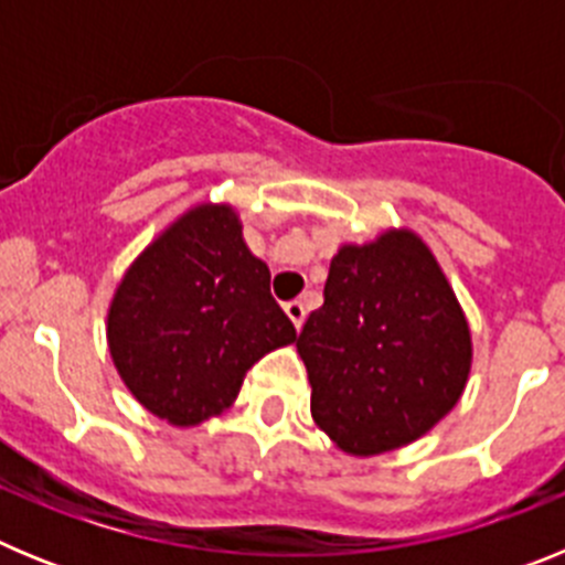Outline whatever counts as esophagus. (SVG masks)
I'll use <instances>...</instances> for the list:
<instances>
[{
    "mask_svg": "<svg viewBox=\"0 0 565 565\" xmlns=\"http://www.w3.org/2000/svg\"><path fill=\"white\" fill-rule=\"evenodd\" d=\"M286 313H288V319L294 322V328H302V322H306V306H302L299 299L286 302Z\"/></svg>",
    "mask_w": 565,
    "mask_h": 565,
    "instance_id": "obj_1",
    "label": "esophagus"
}]
</instances>
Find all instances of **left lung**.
I'll list each match as a JSON object with an SVG mask.
<instances>
[{
	"label": "left lung",
	"mask_w": 565,
	"mask_h": 565,
	"mask_svg": "<svg viewBox=\"0 0 565 565\" xmlns=\"http://www.w3.org/2000/svg\"><path fill=\"white\" fill-rule=\"evenodd\" d=\"M297 351L313 424L359 458L430 433L458 404L472 367L456 291L411 228L339 248L326 302L302 326Z\"/></svg>",
	"instance_id": "8db88e82"
}]
</instances>
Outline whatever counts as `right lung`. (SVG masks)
I'll return each mask as SVG.
<instances>
[{
	"label": "right lung",
	"instance_id": "obj_1",
	"mask_svg": "<svg viewBox=\"0 0 565 565\" xmlns=\"http://www.w3.org/2000/svg\"><path fill=\"white\" fill-rule=\"evenodd\" d=\"M268 282L228 203L183 212L109 302V356L129 393L174 427L228 411L248 367L297 339Z\"/></svg>",
	"mask_w": 565,
	"mask_h": 565
}]
</instances>
